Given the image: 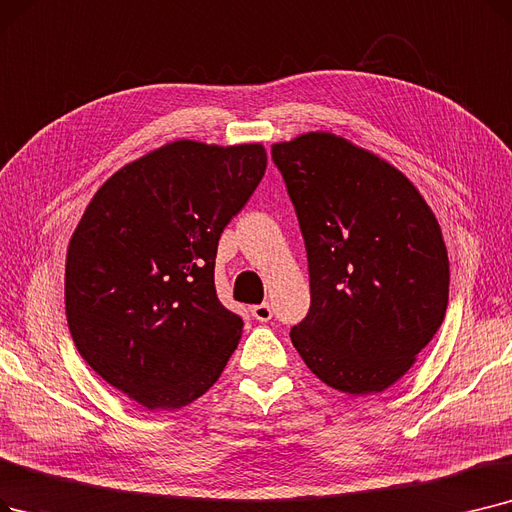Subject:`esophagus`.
<instances>
[{
  "label": "esophagus",
  "mask_w": 512,
  "mask_h": 512,
  "mask_svg": "<svg viewBox=\"0 0 512 512\" xmlns=\"http://www.w3.org/2000/svg\"><path fill=\"white\" fill-rule=\"evenodd\" d=\"M251 314H253V318L259 320V322H270L272 316H274V311H272L270 303H261V305H253V307H251Z\"/></svg>",
  "instance_id": "obj_1"
}]
</instances>
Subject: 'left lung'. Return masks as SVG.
Wrapping results in <instances>:
<instances>
[{
  "instance_id": "8db88e82",
  "label": "left lung",
  "mask_w": 512,
  "mask_h": 512,
  "mask_svg": "<svg viewBox=\"0 0 512 512\" xmlns=\"http://www.w3.org/2000/svg\"><path fill=\"white\" fill-rule=\"evenodd\" d=\"M295 205L311 305L291 341L328 387L381 393L412 368L446 316L441 228L408 177L328 131L272 146Z\"/></svg>"
}]
</instances>
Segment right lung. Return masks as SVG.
I'll list each match as a JSON object with an SVG mask.
<instances>
[{
    "label": "right lung",
    "mask_w": 512,
    "mask_h": 512,
    "mask_svg": "<svg viewBox=\"0 0 512 512\" xmlns=\"http://www.w3.org/2000/svg\"><path fill=\"white\" fill-rule=\"evenodd\" d=\"M268 167L261 144L175 140L110 175L66 251L71 337L146 410H180L224 372L242 318L219 303L221 232Z\"/></svg>",
    "instance_id": "right-lung-1"
}]
</instances>
